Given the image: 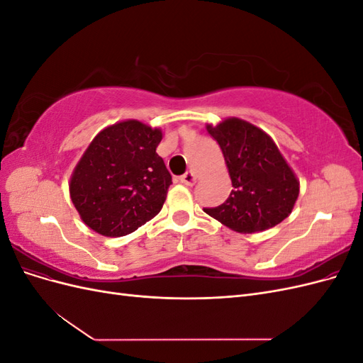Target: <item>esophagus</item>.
Masks as SVG:
<instances>
[{"instance_id":"obj_1","label":"esophagus","mask_w":363,"mask_h":363,"mask_svg":"<svg viewBox=\"0 0 363 363\" xmlns=\"http://www.w3.org/2000/svg\"><path fill=\"white\" fill-rule=\"evenodd\" d=\"M179 180H180V183H183L186 186H192L196 182V175L194 172H186L182 175V177H179Z\"/></svg>"}]
</instances>
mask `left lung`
Here are the masks:
<instances>
[{
    "instance_id": "1",
    "label": "left lung",
    "mask_w": 363,
    "mask_h": 363,
    "mask_svg": "<svg viewBox=\"0 0 363 363\" xmlns=\"http://www.w3.org/2000/svg\"><path fill=\"white\" fill-rule=\"evenodd\" d=\"M206 128L223 150L233 191L204 212L239 233L263 232L288 218L300 182L271 136L239 118Z\"/></svg>"
}]
</instances>
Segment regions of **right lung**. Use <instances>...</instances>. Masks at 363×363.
Listing matches in <instances>:
<instances>
[{
	"label": "right lung",
	"mask_w": 363,
	"mask_h": 363,
	"mask_svg": "<svg viewBox=\"0 0 363 363\" xmlns=\"http://www.w3.org/2000/svg\"><path fill=\"white\" fill-rule=\"evenodd\" d=\"M162 130L136 119L98 133L71 175V200L82 221L108 238L133 233L155 218L172 183L156 152Z\"/></svg>",
	"instance_id": "1"
}]
</instances>
